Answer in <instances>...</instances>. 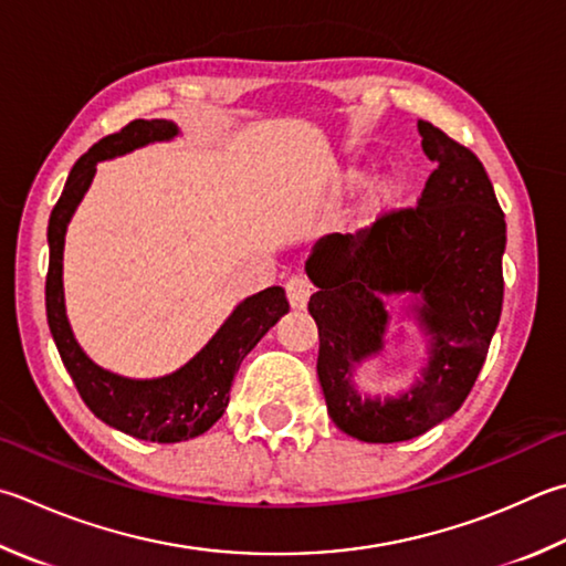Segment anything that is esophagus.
Segmentation results:
<instances>
[{
	"label": "esophagus",
	"mask_w": 566,
	"mask_h": 566,
	"mask_svg": "<svg viewBox=\"0 0 566 566\" xmlns=\"http://www.w3.org/2000/svg\"><path fill=\"white\" fill-rule=\"evenodd\" d=\"M285 293H287V301L295 307V311H303L311 301V293H313V285L311 281L305 279V275H291L285 283Z\"/></svg>",
	"instance_id": "esophagus-1"
}]
</instances>
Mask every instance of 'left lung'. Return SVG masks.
<instances>
[{
    "label": "left lung",
    "instance_id": "left-lung-1",
    "mask_svg": "<svg viewBox=\"0 0 566 566\" xmlns=\"http://www.w3.org/2000/svg\"><path fill=\"white\" fill-rule=\"evenodd\" d=\"M416 127L436 163L416 209L391 211L357 237L329 233L305 261L317 287L307 311L327 413L367 443L409 441L461 409L503 311L505 214L485 167L439 127ZM401 292L412 295L408 310L430 337V365L399 398H361L350 371L382 350V295Z\"/></svg>",
    "mask_w": 566,
    "mask_h": 566
}]
</instances>
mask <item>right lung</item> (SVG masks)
I'll use <instances>...</instances> for the list:
<instances>
[{
  "instance_id": "obj_1",
  "label": "right lung",
  "mask_w": 566,
  "mask_h": 566,
  "mask_svg": "<svg viewBox=\"0 0 566 566\" xmlns=\"http://www.w3.org/2000/svg\"><path fill=\"white\" fill-rule=\"evenodd\" d=\"M175 135H179V127L172 120H133L120 133L103 137L73 165L49 219L46 317L63 367L69 369L85 407L101 421L135 439L155 443L187 441L209 431L229 407L231 381L243 357L291 307L281 285L247 297L185 367L157 379L113 375L81 349L71 333L63 303V241L69 221L93 182L95 165L143 145L172 140Z\"/></svg>"
}]
</instances>
